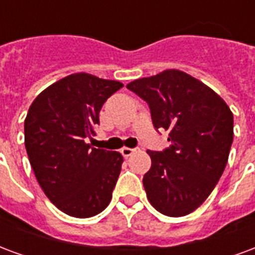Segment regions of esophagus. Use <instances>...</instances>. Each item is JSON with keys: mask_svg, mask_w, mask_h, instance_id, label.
I'll list each match as a JSON object with an SVG mask.
<instances>
[{"mask_svg": "<svg viewBox=\"0 0 255 255\" xmlns=\"http://www.w3.org/2000/svg\"><path fill=\"white\" fill-rule=\"evenodd\" d=\"M135 151H137V148H129V147H123V148H122L123 156H126V158H128V156L132 155Z\"/></svg>", "mask_w": 255, "mask_h": 255, "instance_id": "1", "label": "esophagus"}]
</instances>
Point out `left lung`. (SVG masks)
Here are the masks:
<instances>
[{
	"label": "left lung",
	"instance_id": "1",
	"mask_svg": "<svg viewBox=\"0 0 255 255\" xmlns=\"http://www.w3.org/2000/svg\"><path fill=\"white\" fill-rule=\"evenodd\" d=\"M148 104L154 127L169 131L165 151H147V199L166 216H185L218 184L234 139V116L218 93L181 70H165L127 85Z\"/></svg>",
	"mask_w": 255,
	"mask_h": 255
}]
</instances>
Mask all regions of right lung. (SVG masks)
I'll return each mask as SVG.
<instances>
[{
    "label": "right lung",
    "mask_w": 255,
    "mask_h": 255,
    "mask_svg": "<svg viewBox=\"0 0 255 255\" xmlns=\"http://www.w3.org/2000/svg\"><path fill=\"white\" fill-rule=\"evenodd\" d=\"M119 81L70 74L41 92L24 122L25 148L39 185L56 208L74 218L103 212L122 170L123 155L86 143Z\"/></svg>",
    "instance_id": "1"
}]
</instances>
